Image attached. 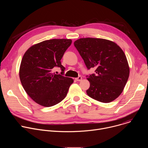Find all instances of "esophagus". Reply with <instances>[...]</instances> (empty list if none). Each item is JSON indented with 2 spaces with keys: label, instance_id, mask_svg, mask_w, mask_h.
<instances>
[{
  "label": "esophagus",
  "instance_id": "1",
  "mask_svg": "<svg viewBox=\"0 0 148 148\" xmlns=\"http://www.w3.org/2000/svg\"><path fill=\"white\" fill-rule=\"evenodd\" d=\"M75 80L77 81H80L82 80V77H81V76H79L78 77H77V78H75Z\"/></svg>",
  "mask_w": 148,
  "mask_h": 148
}]
</instances>
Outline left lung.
Returning <instances> with one entry per match:
<instances>
[{"instance_id": "obj_1", "label": "left lung", "mask_w": 148, "mask_h": 148, "mask_svg": "<svg viewBox=\"0 0 148 148\" xmlns=\"http://www.w3.org/2000/svg\"><path fill=\"white\" fill-rule=\"evenodd\" d=\"M74 45L88 70L95 69V74L87 75L90 83L87 95L103 103L117 98L130 75L128 62L123 50L114 42L103 38H82Z\"/></svg>"}]
</instances>
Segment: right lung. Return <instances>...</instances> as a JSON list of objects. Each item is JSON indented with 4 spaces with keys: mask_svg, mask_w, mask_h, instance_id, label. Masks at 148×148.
<instances>
[{
    "mask_svg": "<svg viewBox=\"0 0 148 148\" xmlns=\"http://www.w3.org/2000/svg\"><path fill=\"white\" fill-rule=\"evenodd\" d=\"M71 43L70 39L45 40L25 53L19 70L20 81L26 93L38 104L50 107L66 97L74 81L62 75L66 69L61 59ZM54 67L61 69V75L52 73Z\"/></svg>",
    "mask_w": 148,
    "mask_h": 148,
    "instance_id": "obj_1",
    "label": "right lung"
}]
</instances>
